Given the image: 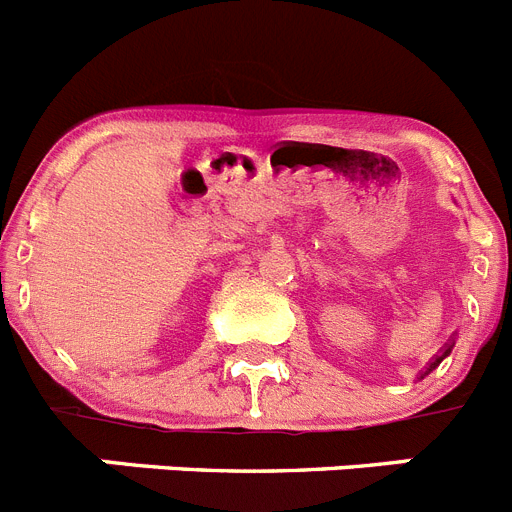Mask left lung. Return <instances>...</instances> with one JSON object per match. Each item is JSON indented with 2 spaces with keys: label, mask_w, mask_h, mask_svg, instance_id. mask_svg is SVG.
<instances>
[{
  "label": "left lung",
  "mask_w": 512,
  "mask_h": 512,
  "mask_svg": "<svg viewBox=\"0 0 512 512\" xmlns=\"http://www.w3.org/2000/svg\"><path fill=\"white\" fill-rule=\"evenodd\" d=\"M448 353H451V348H446V350H443V353H441V355H438V358H435V361H433V363H430V366H428V371H425V373H430V371H433V368H435V366H438V363H441V361H443V358H446V355H448Z\"/></svg>",
  "instance_id": "left-lung-1"
}]
</instances>
